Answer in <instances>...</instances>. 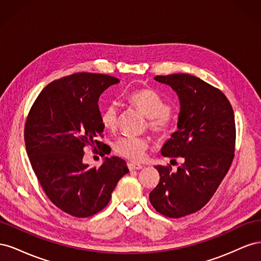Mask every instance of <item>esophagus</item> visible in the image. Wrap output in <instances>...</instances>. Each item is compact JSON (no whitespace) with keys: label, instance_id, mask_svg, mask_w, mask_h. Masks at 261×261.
Here are the masks:
<instances>
[{"label":"esophagus","instance_id":"34e87169","mask_svg":"<svg viewBox=\"0 0 261 261\" xmlns=\"http://www.w3.org/2000/svg\"><path fill=\"white\" fill-rule=\"evenodd\" d=\"M128 169L129 171H136V170L143 169V165L137 164V163H128Z\"/></svg>","mask_w":261,"mask_h":261}]
</instances>
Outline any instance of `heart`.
Instances as JSON below:
<instances>
[{"label": "heart", "instance_id": "b5f03b06", "mask_svg": "<svg viewBox=\"0 0 261 261\" xmlns=\"http://www.w3.org/2000/svg\"><path fill=\"white\" fill-rule=\"evenodd\" d=\"M128 101L135 106L146 117L149 127L159 136H165L171 129L172 117L170 108L165 101L151 89H137L127 96ZM118 110L114 103L108 105L101 114V121L105 127L115 128ZM148 140L145 137L126 136L117 139L114 144L115 151L133 161H140L148 148Z\"/></svg>", "mask_w": 261, "mask_h": 261}]
</instances>
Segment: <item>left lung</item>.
Returning a JSON list of instances; mask_svg holds the SVG:
<instances>
[{
  "instance_id": "obj_1",
  "label": "left lung",
  "mask_w": 261,
  "mask_h": 261,
  "mask_svg": "<svg viewBox=\"0 0 261 261\" xmlns=\"http://www.w3.org/2000/svg\"><path fill=\"white\" fill-rule=\"evenodd\" d=\"M179 100L177 129L165 141L161 154L183 158L176 171L155 165L159 184L149 194L153 208L169 218L200 210L216 193L231 167L235 121L230 102L219 89L188 74L155 76Z\"/></svg>"
}]
</instances>
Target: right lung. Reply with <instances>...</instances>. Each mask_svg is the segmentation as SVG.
<instances>
[{
	"instance_id": "add662e5",
	"label": "right lung",
	"mask_w": 261,
	"mask_h": 261,
	"mask_svg": "<svg viewBox=\"0 0 261 261\" xmlns=\"http://www.w3.org/2000/svg\"><path fill=\"white\" fill-rule=\"evenodd\" d=\"M118 83L90 73L61 78L40 92L28 114L25 143L31 167L49 199L70 216L87 218L101 211L129 172L115 155L106 156L99 168L83 161L86 146L103 145L96 140L105 129L99 97Z\"/></svg>"
}]
</instances>
